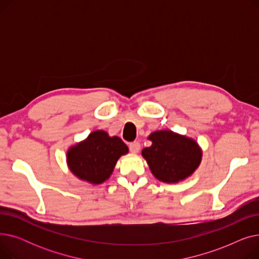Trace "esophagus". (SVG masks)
<instances>
[{
    "label": "esophagus",
    "instance_id": "obj_1",
    "mask_svg": "<svg viewBox=\"0 0 259 259\" xmlns=\"http://www.w3.org/2000/svg\"><path fill=\"white\" fill-rule=\"evenodd\" d=\"M129 149H130L131 153H138L141 149V145L139 142H133L129 145Z\"/></svg>",
    "mask_w": 259,
    "mask_h": 259
}]
</instances>
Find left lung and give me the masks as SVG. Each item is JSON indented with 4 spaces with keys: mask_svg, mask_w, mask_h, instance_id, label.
<instances>
[{
    "mask_svg": "<svg viewBox=\"0 0 259 259\" xmlns=\"http://www.w3.org/2000/svg\"><path fill=\"white\" fill-rule=\"evenodd\" d=\"M148 140L152 145L143 149L142 155L155 179L162 183L183 182L200 165L202 151L191 138L170 130H158L149 135Z\"/></svg>",
    "mask_w": 259,
    "mask_h": 259,
    "instance_id": "1",
    "label": "left lung"
}]
</instances>
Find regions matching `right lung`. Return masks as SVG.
Returning a JSON list of instances; mask_svg holds the SVG:
<instances>
[{"mask_svg":"<svg viewBox=\"0 0 259 259\" xmlns=\"http://www.w3.org/2000/svg\"><path fill=\"white\" fill-rule=\"evenodd\" d=\"M128 151L127 145L118 137H109L106 131L97 130L68 149L67 165L77 179L100 185L110 178L118 158Z\"/></svg>","mask_w":259,"mask_h":259,"instance_id":"right-lung-1","label":"right lung"}]
</instances>
